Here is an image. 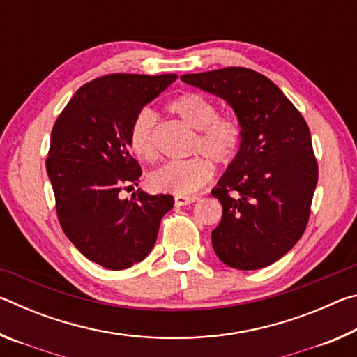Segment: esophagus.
<instances>
[{"instance_id":"esophagus-1","label":"esophagus","mask_w":357,"mask_h":357,"mask_svg":"<svg viewBox=\"0 0 357 357\" xmlns=\"http://www.w3.org/2000/svg\"><path fill=\"white\" fill-rule=\"evenodd\" d=\"M198 200V197L195 195H176L174 197V204L176 206H185V204L195 203Z\"/></svg>"}]
</instances>
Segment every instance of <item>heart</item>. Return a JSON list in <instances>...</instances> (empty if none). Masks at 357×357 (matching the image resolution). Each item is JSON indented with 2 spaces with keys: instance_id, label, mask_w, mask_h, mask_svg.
<instances>
[{
  "instance_id": "obj_1",
  "label": "heart",
  "mask_w": 357,
  "mask_h": 357,
  "mask_svg": "<svg viewBox=\"0 0 357 357\" xmlns=\"http://www.w3.org/2000/svg\"><path fill=\"white\" fill-rule=\"evenodd\" d=\"M168 110L176 114L192 129V153H203L185 160L168 162L149 174V185L159 192L178 195L192 193L206 185L214 176V160L219 165H229L236 159L244 140L243 123L234 114H217L213 100L198 93H183L168 104ZM129 146L138 159L154 162L159 155L155 144V114L144 108L132 121Z\"/></svg>"
}]
</instances>
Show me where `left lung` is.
Instances as JSON below:
<instances>
[{
	"label": "left lung",
	"mask_w": 357,
	"mask_h": 357,
	"mask_svg": "<svg viewBox=\"0 0 357 357\" xmlns=\"http://www.w3.org/2000/svg\"><path fill=\"white\" fill-rule=\"evenodd\" d=\"M225 99L244 128L243 146L213 190L223 213L211 238L229 268L261 269L298 243L310 217L318 162L310 129L275 84L252 69L181 75Z\"/></svg>",
	"instance_id": "1"
}]
</instances>
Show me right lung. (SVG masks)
<instances>
[{
    "label": "right lung",
    "instance_id": "1",
    "mask_svg": "<svg viewBox=\"0 0 357 357\" xmlns=\"http://www.w3.org/2000/svg\"><path fill=\"white\" fill-rule=\"evenodd\" d=\"M178 75L108 74L78 89L52 129L47 173L66 236L107 269L130 268L148 257L172 195L137 190L142 168L130 154L129 130L143 107Z\"/></svg>",
    "mask_w": 357,
    "mask_h": 357
}]
</instances>
